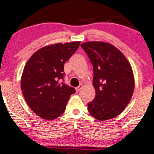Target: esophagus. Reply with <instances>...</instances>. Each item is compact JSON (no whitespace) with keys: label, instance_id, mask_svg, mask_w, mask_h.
<instances>
[{"label":"esophagus","instance_id":"obj_1","mask_svg":"<svg viewBox=\"0 0 154 154\" xmlns=\"http://www.w3.org/2000/svg\"><path fill=\"white\" fill-rule=\"evenodd\" d=\"M82 88H83V85H82V84H80V85H79L78 86V87L75 88V91H76V92H77V93H78V92H79V91H81V89H82Z\"/></svg>","mask_w":154,"mask_h":154}]
</instances>
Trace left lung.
Masks as SVG:
<instances>
[{"instance_id": "8db88e82", "label": "left lung", "mask_w": 154, "mask_h": 154, "mask_svg": "<svg viewBox=\"0 0 154 154\" xmlns=\"http://www.w3.org/2000/svg\"><path fill=\"white\" fill-rule=\"evenodd\" d=\"M93 66L95 97L88 103L91 116L105 121L119 115L130 103L135 77L125 55L111 43L89 41L81 44Z\"/></svg>"}]
</instances>
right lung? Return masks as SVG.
I'll return each instance as SVG.
<instances>
[{"mask_svg":"<svg viewBox=\"0 0 154 154\" xmlns=\"http://www.w3.org/2000/svg\"><path fill=\"white\" fill-rule=\"evenodd\" d=\"M80 42L56 43L32 55L21 77V89L35 114L46 120L56 119L64 112L75 88L63 82V65L77 50Z\"/></svg>","mask_w":154,"mask_h":154,"instance_id":"obj_1","label":"right lung"}]
</instances>
